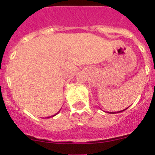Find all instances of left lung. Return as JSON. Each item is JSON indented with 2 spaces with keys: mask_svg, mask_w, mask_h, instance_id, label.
<instances>
[{
  "mask_svg": "<svg viewBox=\"0 0 155 155\" xmlns=\"http://www.w3.org/2000/svg\"><path fill=\"white\" fill-rule=\"evenodd\" d=\"M128 108H125V109H123V110H121V111H119V112H117V113H120V112H122V111H125V109H127ZM109 113H111V114H112V113H113V114H114V113H113V112H109Z\"/></svg>",
  "mask_w": 155,
  "mask_h": 155,
  "instance_id": "left-lung-1",
  "label": "left lung"
}]
</instances>
